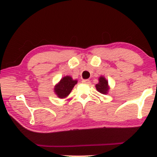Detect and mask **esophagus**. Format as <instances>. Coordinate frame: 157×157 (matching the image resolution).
Returning <instances> with one entry per match:
<instances>
[{
    "label": "esophagus",
    "mask_w": 157,
    "mask_h": 157,
    "mask_svg": "<svg viewBox=\"0 0 157 157\" xmlns=\"http://www.w3.org/2000/svg\"><path fill=\"white\" fill-rule=\"evenodd\" d=\"M82 83H84V84H90V79H82Z\"/></svg>",
    "instance_id": "34e87169"
}]
</instances>
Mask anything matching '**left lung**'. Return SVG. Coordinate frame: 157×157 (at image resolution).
<instances>
[{
  "label": "left lung",
  "mask_w": 157,
  "mask_h": 157,
  "mask_svg": "<svg viewBox=\"0 0 157 157\" xmlns=\"http://www.w3.org/2000/svg\"><path fill=\"white\" fill-rule=\"evenodd\" d=\"M96 89L98 92L103 94H107L109 93L110 86L109 85V82L104 76H100L99 78V82L95 85Z\"/></svg>",
  "instance_id": "left-lung-1"
}]
</instances>
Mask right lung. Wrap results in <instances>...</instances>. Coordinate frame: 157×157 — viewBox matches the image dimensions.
<instances>
[{
  "label": "right lung",
  "mask_w": 157,
  "mask_h": 157,
  "mask_svg": "<svg viewBox=\"0 0 157 157\" xmlns=\"http://www.w3.org/2000/svg\"><path fill=\"white\" fill-rule=\"evenodd\" d=\"M78 83V79H73L72 77L66 75L60 79L59 82L54 86V92L60 99H65L71 94L74 86Z\"/></svg>",
  "instance_id": "add662e5"
}]
</instances>
